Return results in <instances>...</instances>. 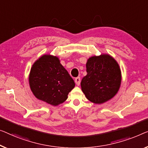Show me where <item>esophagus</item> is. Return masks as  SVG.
<instances>
[{
    "mask_svg": "<svg viewBox=\"0 0 148 148\" xmlns=\"http://www.w3.org/2000/svg\"><path fill=\"white\" fill-rule=\"evenodd\" d=\"M75 83L76 84V85L79 86L80 84V77H77L75 78Z\"/></svg>",
    "mask_w": 148,
    "mask_h": 148,
    "instance_id": "34e87169",
    "label": "esophagus"
}]
</instances>
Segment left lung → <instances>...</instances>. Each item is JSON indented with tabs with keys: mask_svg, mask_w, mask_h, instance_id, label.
I'll list each match as a JSON object with an SVG mask.
<instances>
[{
	"mask_svg": "<svg viewBox=\"0 0 148 148\" xmlns=\"http://www.w3.org/2000/svg\"><path fill=\"white\" fill-rule=\"evenodd\" d=\"M86 71L81 87L88 100L102 103L116 95L121 84V71L112 57L106 54L91 57L86 63Z\"/></svg>",
	"mask_w": 148,
	"mask_h": 148,
	"instance_id": "left-lung-1",
	"label": "left lung"
}]
</instances>
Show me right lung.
I'll use <instances>...</instances> for the list:
<instances>
[{
  "instance_id": "1",
  "label": "right lung",
  "mask_w": 148,
  "mask_h": 148,
  "mask_svg": "<svg viewBox=\"0 0 148 148\" xmlns=\"http://www.w3.org/2000/svg\"><path fill=\"white\" fill-rule=\"evenodd\" d=\"M29 83L34 95L39 100L57 106L68 98L75 83L56 56L44 55L30 70Z\"/></svg>"
}]
</instances>
